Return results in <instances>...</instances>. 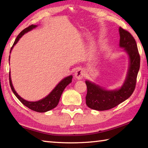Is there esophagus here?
Here are the masks:
<instances>
[{
  "label": "esophagus",
  "instance_id": "34e87169",
  "mask_svg": "<svg viewBox=\"0 0 148 148\" xmlns=\"http://www.w3.org/2000/svg\"><path fill=\"white\" fill-rule=\"evenodd\" d=\"M85 76V71L83 69H79L75 72V77L77 79H81L83 78Z\"/></svg>",
  "mask_w": 148,
  "mask_h": 148
}]
</instances>
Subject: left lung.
<instances>
[{"instance_id": "8db88e82", "label": "left lung", "mask_w": 148, "mask_h": 148, "mask_svg": "<svg viewBox=\"0 0 148 148\" xmlns=\"http://www.w3.org/2000/svg\"><path fill=\"white\" fill-rule=\"evenodd\" d=\"M119 46L124 48L129 57V66L125 82L121 88L106 90L89 81H86L87 92L86 104L90 108L103 111L113 108L129 99L136 87L140 69V58L136 42L132 34L121 27L119 29Z\"/></svg>"}]
</instances>
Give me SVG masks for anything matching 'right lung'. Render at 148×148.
<instances>
[{"mask_svg": "<svg viewBox=\"0 0 148 148\" xmlns=\"http://www.w3.org/2000/svg\"><path fill=\"white\" fill-rule=\"evenodd\" d=\"M36 27L37 25H31L27 27L26 29H25L20 32L18 36H17L16 40H15L13 46L12 47V48L10 49V53L12 48H13L15 45L17 44V42H18L19 38H21L25 33H27V32L31 31L32 29H34L35 27ZM10 57V56H9V61ZM9 79L10 85L12 91H13L14 95H16L17 98L19 99V101H20V102H21L22 104H24L25 106H27V108H29V109L33 110V111L37 112H46L49 111V110L53 109L54 108H56L57 106V104H58L59 102L60 98H61V95L62 93V92H63L64 89H65V87L72 82V76H69L68 77H65L63 79H62L61 81L57 84V86L53 89V91L50 92L47 97L41 100H40L36 102L27 101L26 100L21 98V97L17 93L16 91H15L13 85H12V80L10 77V72L9 74Z\"/></svg>", "mask_w": 148, "mask_h": 148, "instance_id": "add662e5", "label": "right lung"}]
</instances>
